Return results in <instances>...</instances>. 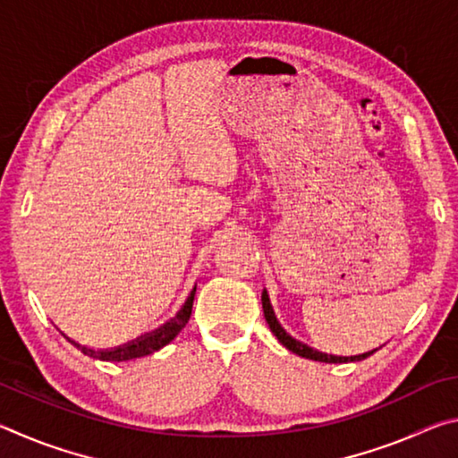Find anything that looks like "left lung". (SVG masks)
Returning a JSON list of instances; mask_svg holds the SVG:
<instances>
[{"mask_svg": "<svg viewBox=\"0 0 458 458\" xmlns=\"http://www.w3.org/2000/svg\"><path fill=\"white\" fill-rule=\"evenodd\" d=\"M262 311H265V319H267V323H268L270 331L275 333V337H276L278 341H281V344L286 347V350L293 352V353H297V355H301V358H307V360H313V361H325V363H347V361H361V360H366V358H369L371 353L376 352V350H374V352H368V353H361V355H353V358H341V355L321 353V352L313 350V347H309V345H305V344H301V341L293 339V337L289 335V333H286V331L281 327V323L276 321L273 307H270V301H268L267 291L262 293Z\"/></svg>", "mask_w": 458, "mask_h": 458, "instance_id": "1", "label": "left lung"}]
</instances>
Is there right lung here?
<instances>
[{"mask_svg": "<svg viewBox=\"0 0 458 458\" xmlns=\"http://www.w3.org/2000/svg\"><path fill=\"white\" fill-rule=\"evenodd\" d=\"M193 294H196V289L191 291L190 299L185 301V305L180 313H177L175 319H172L169 323H165L164 327H159L157 331L153 333H147V335L139 337L135 341H131V344L117 347V350H103V352H95V350H89V347H84L81 344H76V341L68 339L74 347H79V350L84 355H90V358H97V360H105V361H127V360H135V358H143V355H149L153 352L161 350V347L167 345L169 341L174 337H177V333H180L185 323L190 321V315H191V307H193Z\"/></svg>", "mask_w": 458, "mask_h": 458, "instance_id": "1", "label": "right lung"}]
</instances>
